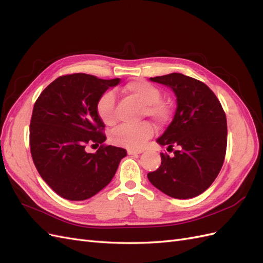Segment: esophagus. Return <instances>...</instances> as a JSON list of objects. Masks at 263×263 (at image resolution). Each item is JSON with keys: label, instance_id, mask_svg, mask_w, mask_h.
Instances as JSON below:
<instances>
[{"label": "esophagus", "instance_id": "obj_1", "mask_svg": "<svg viewBox=\"0 0 263 263\" xmlns=\"http://www.w3.org/2000/svg\"><path fill=\"white\" fill-rule=\"evenodd\" d=\"M142 149H128L127 150V154L128 155H138V154H141L142 153Z\"/></svg>", "mask_w": 263, "mask_h": 263}]
</instances>
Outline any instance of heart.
<instances>
[{
	"label": "heart",
	"mask_w": 263,
	"mask_h": 263,
	"mask_svg": "<svg viewBox=\"0 0 263 263\" xmlns=\"http://www.w3.org/2000/svg\"><path fill=\"white\" fill-rule=\"evenodd\" d=\"M122 91L142 104V115L153 118L158 124H164L170 119L171 107L168 103L160 100L161 90L155 84L145 80H133L126 83ZM95 112L103 124L113 126L116 123L115 95L112 91L100 95L95 103ZM153 135L154 127L148 122L138 125L123 124L110 133L109 139L114 145L137 149L144 146Z\"/></svg>",
	"instance_id": "1"
}]
</instances>
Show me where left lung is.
<instances>
[{"mask_svg": "<svg viewBox=\"0 0 263 263\" xmlns=\"http://www.w3.org/2000/svg\"><path fill=\"white\" fill-rule=\"evenodd\" d=\"M170 86L177 110L158 144L168 146L173 157L161 155V165L149 172L151 184L174 198L202 194L216 179L225 160L227 119L216 95L205 83L182 73L150 78Z\"/></svg>", "mask_w": 263, "mask_h": 263, "instance_id": "8db88e82", "label": "left lung"}]
</instances>
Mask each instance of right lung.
I'll return each mask as SVG.
<instances>
[{"mask_svg":"<svg viewBox=\"0 0 263 263\" xmlns=\"http://www.w3.org/2000/svg\"><path fill=\"white\" fill-rule=\"evenodd\" d=\"M119 81L85 73L61 76L35 102L29 126L31 158L43 180L66 200L83 201L99 193L127 155L123 148L104 145L105 125L95 112L100 95ZM92 143L100 148L86 153V145Z\"/></svg>","mask_w":263,"mask_h":263,"instance_id":"obj_1","label":"right lung"}]
</instances>
